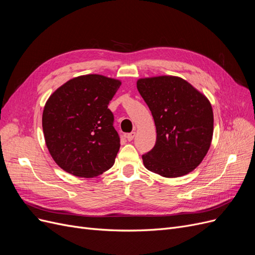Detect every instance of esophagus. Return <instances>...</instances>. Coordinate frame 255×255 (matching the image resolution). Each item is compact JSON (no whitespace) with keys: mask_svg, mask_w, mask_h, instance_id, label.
Returning <instances> with one entry per match:
<instances>
[{"mask_svg":"<svg viewBox=\"0 0 255 255\" xmlns=\"http://www.w3.org/2000/svg\"><path fill=\"white\" fill-rule=\"evenodd\" d=\"M127 139L128 140V141H130V140H133L134 139V137H135V131H131V133H128V134H127Z\"/></svg>","mask_w":255,"mask_h":255,"instance_id":"obj_1","label":"esophagus"}]
</instances>
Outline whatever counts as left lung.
I'll use <instances>...</instances> for the list:
<instances>
[{
	"label": "left lung",
	"instance_id": "obj_1",
	"mask_svg": "<svg viewBox=\"0 0 255 255\" xmlns=\"http://www.w3.org/2000/svg\"><path fill=\"white\" fill-rule=\"evenodd\" d=\"M138 92L156 127V143L142 155L145 168L166 178L192 172L207 155L213 137V111L206 96L176 76L141 78Z\"/></svg>",
	"mask_w": 255,
	"mask_h": 255
}]
</instances>
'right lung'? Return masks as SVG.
Masks as SVG:
<instances>
[{
  "label": "right lung",
  "mask_w": 255,
  "mask_h": 255,
  "mask_svg": "<svg viewBox=\"0 0 255 255\" xmlns=\"http://www.w3.org/2000/svg\"><path fill=\"white\" fill-rule=\"evenodd\" d=\"M117 79L84 75L61 85L45 103L42 127L52 159L77 177L93 178L111 169L120 147L108 105Z\"/></svg>",
  "instance_id": "obj_1"
}]
</instances>
